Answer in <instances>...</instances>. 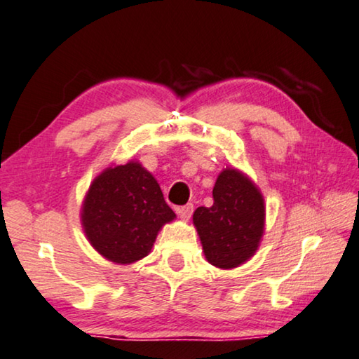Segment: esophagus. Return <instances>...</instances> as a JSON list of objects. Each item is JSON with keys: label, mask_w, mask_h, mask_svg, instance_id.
Instances as JSON below:
<instances>
[{"label": "esophagus", "mask_w": 359, "mask_h": 359, "mask_svg": "<svg viewBox=\"0 0 359 359\" xmlns=\"http://www.w3.org/2000/svg\"><path fill=\"white\" fill-rule=\"evenodd\" d=\"M175 212H177V215L182 220H189L193 214V204H187V206L175 208Z\"/></svg>", "instance_id": "34e87169"}]
</instances>
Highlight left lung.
Returning a JSON list of instances; mask_svg holds the SVG:
<instances>
[{"mask_svg":"<svg viewBox=\"0 0 359 359\" xmlns=\"http://www.w3.org/2000/svg\"><path fill=\"white\" fill-rule=\"evenodd\" d=\"M214 204L193 214L203 251L209 264L235 269L257 251L264 235V198L251 179L226 168L215 180Z\"/></svg>","mask_w":359,"mask_h":359,"instance_id":"1","label":"left lung"}]
</instances>
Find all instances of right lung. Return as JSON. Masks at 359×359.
<instances>
[{"label": "right lung", "instance_id": "1", "mask_svg": "<svg viewBox=\"0 0 359 359\" xmlns=\"http://www.w3.org/2000/svg\"><path fill=\"white\" fill-rule=\"evenodd\" d=\"M174 217L155 177L133 161L108 168L93 182L81 214L90 244L116 264L145 257Z\"/></svg>", "mask_w": 359, "mask_h": 359}]
</instances>
